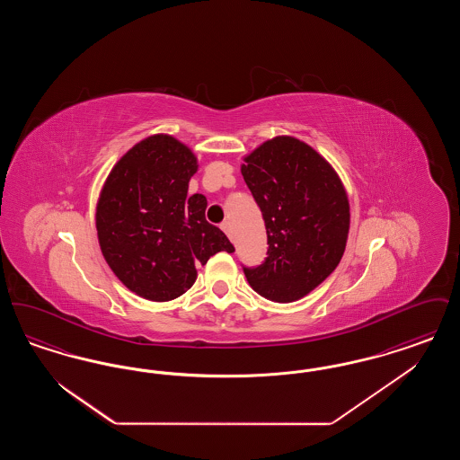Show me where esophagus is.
I'll return each mask as SVG.
<instances>
[{
    "instance_id": "esophagus-1",
    "label": "esophagus",
    "mask_w": 460,
    "mask_h": 460,
    "mask_svg": "<svg viewBox=\"0 0 460 460\" xmlns=\"http://www.w3.org/2000/svg\"><path fill=\"white\" fill-rule=\"evenodd\" d=\"M220 229H222L227 236H231V229H233V227H231V222H229V220H224V222L220 224Z\"/></svg>"
}]
</instances>
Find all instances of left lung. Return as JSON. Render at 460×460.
Returning <instances> with one entry per match:
<instances>
[{
  "mask_svg": "<svg viewBox=\"0 0 460 460\" xmlns=\"http://www.w3.org/2000/svg\"><path fill=\"white\" fill-rule=\"evenodd\" d=\"M241 174L262 210L267 257L243 267L267 300L289 304L321 285L341 261L350 205L328 160L291 136H278L244 156Z\"/></svg>",
  "mask_w": 460,
  "mask_h": 460,
  "instance_id": "8db88e82",
  "label": "left lung"
}]
</instances>
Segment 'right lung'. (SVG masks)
I'll return each instance as SVG.
<instances>
[{"label": "right lung", "mask_w": 460, "mask_h": 460, "mask_svg": "<svg viewBox=\"0 0 460 460\" xmlns=\"http://www.w3.org/2000/svg\"><path fill=\"white\" fill-rule=\"evenodd\" d=\"M197 156L169 134L134 145L111 169L96 205L102 253L132 293L169 302L197 281L198 263L234 246L205 219L207 198L188 197Z\"/></svg>", "instance_id": "right-lung-1"}]
</instances>
